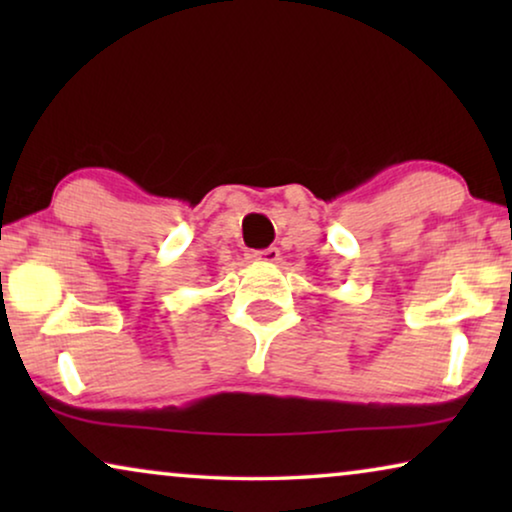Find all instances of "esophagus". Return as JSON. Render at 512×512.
Instances as JSON below:
<instances>
[{
    "instance_id": "obj_1",
    "label": "esophagus",
    "mask_w": 512,
    "mask_h": 512,
    "mask_svg": "<svg viewBox=\"0 0 512 512\" xmlns=\"http://www.w3.org/2000/svg\"><path fill=\"white\" fill-rule=\"evenodd\" d=\"M247 258H249V261H254V263H277L279 261V249L270 247V249H261V251H249Z\"/></svg>"
}]
</instances>
